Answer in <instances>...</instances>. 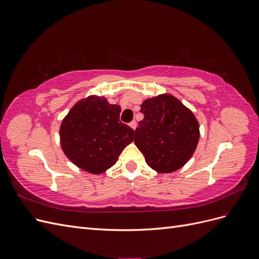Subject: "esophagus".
<instances>
[{
	"label": "esophagus",
	"mask_w": 259,
	"mask_h": 259,
	"mask_svg": "<svg viewBox=\"0 0 259 259\" xmlns=\"http://www.w3.org/2000/svg\"><path fill=\"white\" fill-rule=\"evenodd\" d=\"M130 126H131L133 130H135V128L137 127V123H136V121H132V122L130 123Z\"/></svg>",
	"instance_id": "1"
}]
</instances>
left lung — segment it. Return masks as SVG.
Instances as JSON below:
<instances>
[{
	"mask_svg": "<svg viewBox=\"0 0 259 259\" xmlns=\"http://www.w3.org/2000/svg\"><path fill=\"white\" fill-rule=\"evenodd\" d=\"M144 120L135 130V144L147 164L159 173H171L190 160L200 131L194 114L171 95L145 100Z\"/></svg>",
	"mask_w": 259,
	"mask_h": 259,
	"instance_id": "left-lung-1",
	"label": "left lung"
}]
</instances>
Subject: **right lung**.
Instances as JSON below:
<instances>
[{"instance_id": "1", "label": "right lung", "mask_w": 259, "mask_h": 259, "mask_svg": "<svg viewBox=\"0 0 259 259\" xmlns=\"http://www.w3.org/2000/svg\"><path fill=\"white\" fill-rule=\"evenodd\" d=\"M121 107L105 97L90 96L77 103L60 126L61 148L76 166L100 174L114 165L134 140V130L120 121Z\"/></svg>"}]
</instances>
